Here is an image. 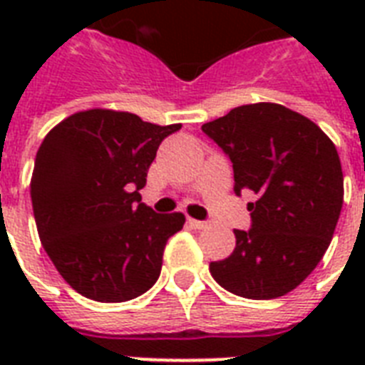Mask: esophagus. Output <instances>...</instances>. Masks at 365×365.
Listing matches in <instances>:
<instances>
[{"label":"esophagus","mask_w":365,"mask_h":365,"mask_svg":"<svg viewBox=\"0 0 365 365\" xmlns=\"http://www.w3.org/2000/svg\"><path fill=\"white\" fill-rule=\"evenodd\" d=\"M187 223H189V227H193V229H205L206 225H208L206 222H199V220H193V217H189Z\"/></svg>","instance_id":"obj_1"}]
</instances>
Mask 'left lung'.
Listing matches in <instances>:
<instances>
[{
    "instance_id": "obj_1",
    "label": "left lung",
    "mask_w": 365,
    "mask_h": 365,
    "mask_svg": "<svg viewBox=\"0 0 365 365\" xmlns=\"http://www.w3.org/2000/svg\"><path fill=\"white\" fill-rule=\"evenodd\" d=\"M229 155L235 193L250 189L252 229H235L233 254L212 261L222 288L246 299L295 289L326 254L343 206V170L317 123L272 102L239 106L202 125Z\"/></svg>"
}]
</instances>
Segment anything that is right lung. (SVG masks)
<instances>
[{
  "label": "right lung",
  "instance_id": "1",
  "mask_svg": "<svg viewBox=\"0 0 365 365\" xmlns=\"http://www.w3.org/2000/svg\"><path fill=\"white\" fill-rule=\"evenodd\" d=\"M180 128L94 108L66 117L41 142L30 182L37 233L77 294L121 303L157 282L185 216L155 214L140 189L160 142Z\"/></svg>",
  "mask_w": 365,
  "mask_h": 365
}]
</instances>
